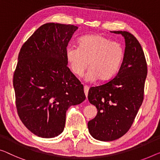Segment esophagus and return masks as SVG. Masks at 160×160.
<instances>
[{
	"label": "esophagus",
	"instance_id": "obj_1",
	"mask_svg": "<svg viewBox=\"0 0 160 160\" xmlns=\"http://www.w3.org/2000/svg\"><path fill=\"white\" fill-rule=\"evenodd\" d=\"M88 90H89V87L88 85H84V92L85 94V96L88 98Z\"/></svg>",
	"mask_w": 160,
	"mask_h": 160
}]
</instances>
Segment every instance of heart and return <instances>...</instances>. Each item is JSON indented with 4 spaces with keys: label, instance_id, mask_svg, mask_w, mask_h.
<instances>
[{
    "label": "heart",
    "instance_id": "heart-1",
    "mask_svg": "<svg viewBox=\"0 0 160 160\" xmlns=\"http://www.w3.org/2000/svg\"><path fill=\"white\" fill-rule=\"evenodd\" d=\"M78 44V47L69 46L65 52L69 68L75 75L82 76L88 66L89 81L108 80L118 72L124 57L120 43L96 34L82 37Z\"/></svg>",
    "mask_w": 160,
    "mask_h": 160
}]
</instances>
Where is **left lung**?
<instances>
[{"instance_id":"1","label":"left lung","mask_w":160,"mask_h":160,"mask_svg":"<svg viewBox=\"0 0 160 160\" xmlns=\"http://www.w3.org/2000/svg\"><path fill=\"white\" fill-rule=\"evenodd\" d=\"M125 39L122 64L113 79L90 88L88 100L98 110L88 123V131L95 139L113 141L129 130L144 99L147 75L146 59L141 44L127 32H111Z\"/></svg>"}]
</instances>
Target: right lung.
<instances>
[{
	"mask_svg": "<svg viewBox=\"0 0 160 160\" xmlns=\"http://www.w3.org/2000/svg\"><path fill=\"white\" fill-rule=\"evenodd\" d=\"M78 27L47 23L21 47L13 75L18 114L31 132L53 138L63 132L66 111L85 100L83 85L68 67L65 52Z\"/></svg>",
	"mask_w": 160,
	"mask_h": 160,
	"instance_id": "right-lung-1",
	"label": "right lung"
}]
</instances>
